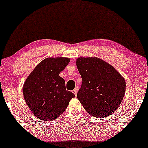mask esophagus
Listing matches in <instances>:
<instances>
[{"label": "esophagus", "instance_id": "esophagus-1", "mask_svg": "<svg viewBox=\"0 0 148 148\" xmlns=\"http://www.w3.org/2000/svg\"><path fill=\"white\" fill-rule=\"evenodd\" d=\"M72 92L75 94V95L76 96V95H77V88H75V90H73V91H72Z\"/></svg>", "mask_w": 148, "mask_h": 148}]
</instances>
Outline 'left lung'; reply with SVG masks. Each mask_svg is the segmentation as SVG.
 <instances>
[{"label":"left lung","instance_id":"1","mask_svg":"<svg viewBox=\"0 0 148 148\" xmlns=\"http://www.w3.org/2000/svg\"><path fill=\"white\" fill-rule=\"evenodd\" d=\"M76 64L82 79L77 98L96 118L111 115L125 96L123 77L109 63L97 57H79Z\"/></svg>","mask_w":148,"mask_h":148}]
</instances>
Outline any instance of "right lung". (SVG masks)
<instances>
[{
    "label": "right lung",
    "mask_w": 148,
    "mask_h": 148,
    "mask_svg": "<svg viewBox=\"0 0 148 148\" xmlns=\"http://www.w3.org/2000/svg\"><path fill=\"white\" fill-rule=\"evenodd\" d=\"M69 62V58H47L35 67L24 82V99L34 115L41 120H55L75 97L66 90L65 81L59 75Z\"/></svg>",
    "instance_id": "1"
}]
</instances>
